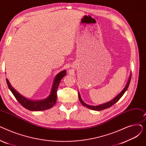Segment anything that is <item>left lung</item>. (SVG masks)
I'll list each match as a JSON object with an SVG mask.
<instances>
[{
    "label": "left lung",
    "mask_w": 146,
    "mask_h": 146,
    "mask_svg": "<svg viewBox=\"0 0 146 146\" xmlns=\"http://www.w3.org/2000/svg\"><path fill=\"white\" fill-rule=\"evenodd\" d=\"M131 74L130 73V75L129 76V78H128V80L127 82V84L125 86V88L123 89V90H122L121 92L116 96L113 99H112L111 101H109V102H107L106 103H104L103 104H101V105H96V106H92V105H88L86 104H85V102H84L83 101V100L81 98V96L80 95V94L78 92V95H79V101L80 102V103L83 105L86 106V108H89V109H90V110H94V111H102V110H105V109H107L110 108V107L112 106L113 104H115L116 102H117L119 99L122 96V95H123L124 94V93L126 92V90H127L128 86H129V83H130V80H131Z\"/></svg>",
    "instance_id": "8db88e82"
}]
</instances>
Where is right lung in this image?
I'll list each match as a JSON object with an SVG mask.
<instances>
[{"label":"right lung","mask_w":146,"mask_h":146,"mask_svg":"<svg viewBox=\"0 0 146 146\" xmlns=\"http://www.w3.org/2000/svg\"><path fill=\"white\" fill-rule=\"evenodd\" d=\"M66 75V70H64L58 73L56 76L53 80L52 86L50 94L45 99H41V100H31L24 96L21 95L18 91L15 90L11 85V83L7 79L6 82L10 90L17 99V100L20 103V104L24 107L25 108L33 111H40L48 110L56 104L57 96V90L58 87L59 83L61 80Z\"/></svg>","instance_id":"1"}]
</instances>
